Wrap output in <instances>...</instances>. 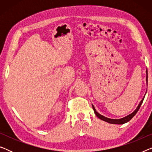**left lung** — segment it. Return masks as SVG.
Wrapping results in <instances>:
<instances>
[{"instance_id":"8db88e82","label":"left lung","mask_w":152,"mask_h":152,"mask_svg":"<svg viewBox=\"0 0 152 152\" xmlns=\"http://www.w3.org/2000/svg\"><path fill=\"white\" fill-rule=\"evenodd\" d=\"M146 73H147V77H146V81H147V79H148V76H147V70L146 71ZM146 94V93H145ZM145 95H144V97H143V98L142 99V100L140 102V103H139V104L138 107L136 109H135V111L134 112H132V113L129 114V115L125 116V117L122 118H120V119H111V118H107L105 117V116H104L102 115H101V114H99L98 112H97L96 110H95L94 106L92 104V107H93V111H94L95 115L97 116V118H99V119H101L102 120H103V121H105L107 122H109L110 124H124L126 123V122H127L129 121L131 119H132V118L134 117V116L136 115L137 112L140 109L141 104H142V102H143V99L145 98Z\"/></svg>"}]
</instances>
